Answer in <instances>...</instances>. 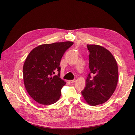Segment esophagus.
Here are the masks:
<instances>
[{
	"label": "esophagus",
	"mask_w": 135,
	"mask_h": 135,
	"mask_svg": "<svg viewBox=\"0 0 135 135\" xmlns=\"http://www.w3.org/2000/svg\"><path fill=\"white\" fill-rule=\"evenodd\" d=\"M75 81H76V80H75V79H74V80H69V82L70 83H73L74 82H75Z\"/></svg>",
	"instance_id": "34e87169"
}]
</instances>
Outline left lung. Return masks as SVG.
Returning <instances> with one entry per match:
<instances>
[{"instance_id": "left-lung-1", "label": "left lung", "mask_w": 135, "mask_h": 135, "mask_svg": "<svg viewBox=\"0 0 135 135\" xmlns=\"http://www.w3.org/2000/svg\"><path fill=\"white\" fill-rule=\"evenodd\" d=\"M89 51L90 73L81 93L88 104L96 106L105 103L116 89L119 73L116 60L107 49L99 45H87Z\"/></svg>"}]
</instances>
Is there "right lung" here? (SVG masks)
I'll use <instances>...</instances> for the list:
<instances>
[{"instance_id":"add662e5","label":"right lung","mask_w":135,"mask_h":135,"mask_svg":"<svg viewBox=\"0 0 135 135\" xmlns=\"http://www.w3.org/2000/svg\"><path fill=\"white\" fill-rule=\"evenodd\" d=\"M73 42L38 46L31 51L23 68L24 84L30 96L40 104L51 105L60 99L66 83L60 78L61 58ZM58 71L57 76L52 75Z\"/></svg>"}]
</instances>
